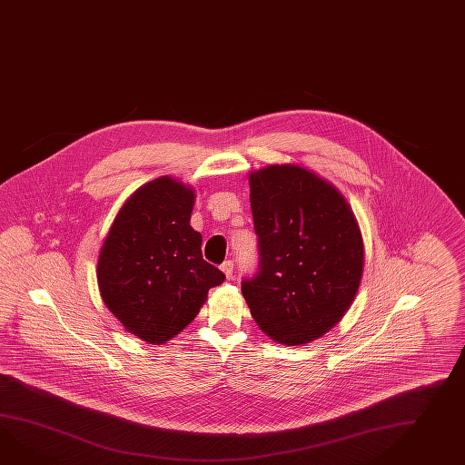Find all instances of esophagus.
Masks as SVG:
<instances>
[{"mask_svg": "<svg viewBox=\"0 0 465 465\" xmlns=\"http://www.w3.org/2000/svg\"><path fill=\"white\" fill-rule=\"evenodd\" d=\"M220 269H222V272L225 273V277H227V279H232V275H233V262H223V263L220 265Z\"/></svg>", "mask_w": 465, "mask_h": 465, "instance_id": "esophagus-1", "label": "esophagus"}]
</instances>
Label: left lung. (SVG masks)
Wrapping results in <instances>:
<instances>
[{
  "instance_id": "1",
  "label": "left lung",
  "mask_w": 465,
  "mask_h": 465,
  "mask_svg": "<svg viewBox=\"0 0 465 465\" xmlns=\"http://www.w3.org/2000/svg\"><path fill=\"white\" fill-rule=\"evenodd\" d=\"M249 184L261 271L242 294L271 340L307 344L351 307L364 271L361 230L340 190L301 164L252 171Z\"/></svg>"
}]
</instances>
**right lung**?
Returning <instances> with one entry per match:
<instances>
[{
    "instance_id": "obj_1",
    "label": "right lung",
    "mask_w": 465,
    "mask_h": 465,
    "mask_svg": "<svg viewBox=\"0 0 465 465\" xmlns=\"http://www.w3.org/2000/svg\"><path fill=\"white\" fill-rule=\"evenodd\" d=\"M196 193L159 176L133 193L104 238L97 285L104 304L127 332L163 344L186 328L225 281L202 255V233L190 225Z\"/></svg>"
}]
</instances>
